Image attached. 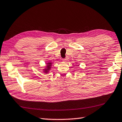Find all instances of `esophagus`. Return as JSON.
<instances>
[{
  "label": "esophagus",
  "mask_w": 122,
  "mask_h": 122,
  "mask_svg": "<svg viewBox=\"0 0 122 122\" xmlns=\"http://www.w3.org/2000/svg\"><path fill=\"white\" fill-rule=\"evenodd\" d=\"M68 60H69L68 57H66V58H65V59H62V61H63V62H67L68 61Z\"/></svg>",
  "instance_id": "1"
}]
</instances>
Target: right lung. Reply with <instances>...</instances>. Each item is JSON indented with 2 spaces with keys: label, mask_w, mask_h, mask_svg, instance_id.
<instances>
[{
  "label": "right lung",
  "mask_w": 122,
  "mask_h": 122,
  "mask_svg": "<svg viewBox=\"0 0 122 122\" xmlns=\"http://www.w3.org/2000/svg\"><path fill=\"white\" fill-rule=\"evenodd\" d=\"M52 64H53L52 61H49L47 62V63H46V65L45 66L44 68L42 69L43 73H45V74L49 73V72L50 71L51 69V67H52Z\"/></svg>",
  "instance_id": "obj_1"
}]
</instances>
